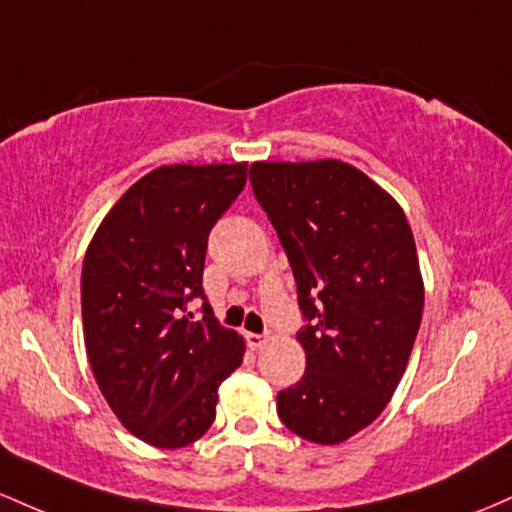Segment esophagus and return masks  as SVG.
I'll return each mask as SVG.
<instances>
[{
  "mask_svg": "<svg viewBox=\"0 0 512 512\" xmlns=\"http://www.w3.org/2000/svg\"><path fill=\"white\" fill-rule=\"evenodd\" d=\"M244 338H246V346H249L251 350H258V348L263 346V343H266V336H261V333L246 331Z\"/></svg>",
  "mask_w": 512,
  "mask_h": 512,
  "instance_id": "obj_1",
  "label": "esophagus"
}]
</instances>
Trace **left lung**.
Masks as SVG:
<instances>
[{"label": "left lung", "mask_w": 512, "mask_h": 512, "mask_svg": "<svg viewBox=\"0 0 512 512\" xmlns=\"http://www.w3.org/2000/svg\"><path fill=\"white\" fill-rule=\"evenodd\" d=\"M256 200L278 232L307 326V370L278 394L300 438L338 445L384 411L423 314L416 241L399 203L338 159L256 162Z\"/></svg>", "instance_id": "8db88e82"}]
</instances>
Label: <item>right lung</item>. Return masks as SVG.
<instances>
[{"label": "right lung", "mask_w": 512, "mask_h": 512, "mask_svg": "<svg viewBox=\"0 0 512 512\" xmlns=\"http://www.w3.org/2000/svg\"><path fill=\"white\" fill-rule=\"evenodd\" d=\"M246 164H171L142 176L96 229L82 268L84 343L118 421L164 450L203 438L244 338L212 317L203 268ZM204 300V317L187 312Z\"/></svg>", "instance_id": "1"}]
</instances>
